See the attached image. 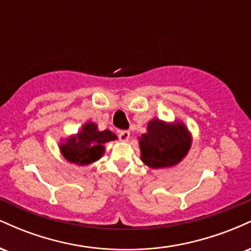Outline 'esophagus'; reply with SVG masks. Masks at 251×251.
<instances>
[{
    "label": "esophagus",
    "mask_w": 251,
    "mask_h": 251,
    "mask_svg": "<svg viewBox=\"0 0 251 251\" xmlns=\"http://www.w3.org/2000/svg\"><path fill=\"white\" fill-rule=\"evenodd\" d=\"M129 138V132L126 131V129H123V131H119V139L122 142H127Z\"/></svg>",
    "instance_id": "obj_1"
}]
</instances>
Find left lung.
<instances>
[{"instance_id":"1","label":"left lung","mask_w":251,"mask_h":251,"mask_svg":"<svg viewBox=\"0 0 251 251\" xmlns=\"http://www.w3.org/2000/svg\"><path fill=\"white\" fill-rule=\"evenodd\" d=\"M190 134L181 124L168 125L160 120H152L148 132L140 138L142 160L150 168L160 169L180 162L190 149Z\"/></svg>"}]
</instances>
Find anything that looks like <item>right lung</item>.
I'll use <instances>...</instances> for the list:
<instances>
[{"mask_svg": "<svg viewBox=\"0 0 251 251\" xmlns=\"http://www.w3.org/2000/svg\"><path fill=\"white\" fill-rule=\"evenodd\" d=\"M117 139V135L108 129L98 131L96 124L87 123L83 125L76 137L71 138L61 145L63 157L68 162L80 165H87L101 157L103 152L102 144Z\"/></svg>", "mask_w": 251, "mask_h": 251, "instance_id": "add662e5", "label": "right lung"}]
</instances>
